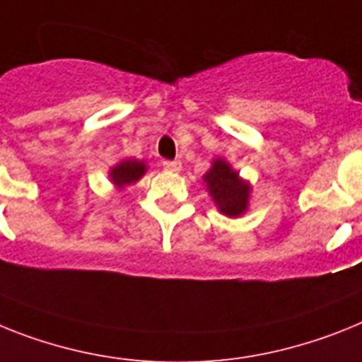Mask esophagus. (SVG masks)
Here are the masks:
<instances>
[{"instance_id":"1","label":"esophagus","mask_w":362,"mask_h":362,"mask_svg":"<svg viewBox=\"0 0 362 362\" xmlns=\"http://www.w3.org/2000/svg\"><path fill=\"white\" fill-rule=\"evenodd\" d=\"M163 169L169 173H178L182 169V163L178 160H167V162H163Z\"/></svg>"}]
</instances>
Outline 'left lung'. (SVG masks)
<instances>
[{
  "mask_svg": "<svg viewBox=\"0 0 362 362\" xmlns=\"http://www.w3.org/2000/svg\"><path fill=\"white\" fill-rule=\"evenodd\" d=\"M202 180L217 209L226 217L238 218L248 211L252 184L245 180L224 158H215Z\"/></svg>",
  "mask_w": 362,
  "mask_h": 362,
  "instance_id": "1",
  "label": "left lung"
}]
</instances>
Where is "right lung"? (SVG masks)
Returning <instances> with one entry per match:
<instances>
[{"label":"right lung","instance_id":"obj_1","mask_svg":"<svg viewBox=\"0 0 362 362\" xmlns=\"http://www.w3.org/2000/svg\"><path fill=\"white\" fill-rule=\"evenodd\" d=\"M145 173H147V163L134 160V158H124V160L110 167L108 178H110L115 189L121 191L127 186H132V184L141 180Z\"/></svg>","mask_w":362,"mask_h":362}]
</instances>
